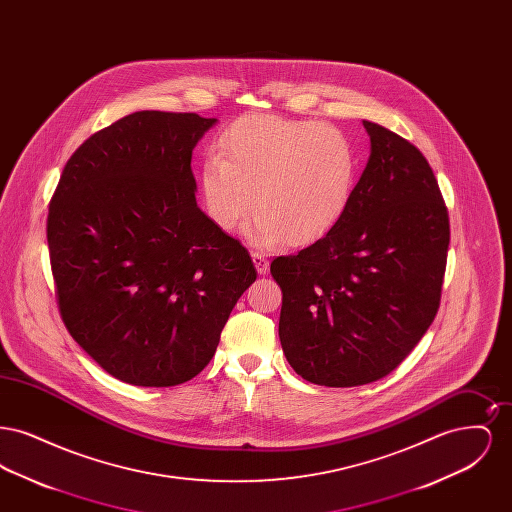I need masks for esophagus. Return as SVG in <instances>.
I'll return each instance as SVG.
<instances>
[{
    "label": "esophagus",
    "mask_w": 512,
    "mask_h": 512,
    "mask_svg": "<svg viewBox=\"0 0 512 512\" xmlns=\"http://www.w3.org/2000/svg\"><path fill=\"white\" fill-rule=\"evenodd\" d=\"M251 257H253V263L259 274H267L268 272V259L267 255L263 251H251Z\"/></svg>",
    "instance_id": "obj_1"
}]
</instances>
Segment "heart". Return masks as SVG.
<instances>
[{"label": "heart", "instance_id": "heart-1", "mask_svg": "<svg viewBox=\"0 0 512 512\" xmlns=\"http://www.w3.org/2000/svg\"><path fill=\"white\" fill-rule=\"evenodd\" d=\"M215 149L199 172L207 215L232 232L255 205L251 238L259 244L317 242L343 219L355 192L357 151L330 124L247 115L220 134Z\"/></svg>", "mask_w": 512, "mask_h": 512}]
</instances>
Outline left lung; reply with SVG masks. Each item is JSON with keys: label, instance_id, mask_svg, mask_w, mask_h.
Here are the masks:
<instances>
[{"label": "left lung", "instance_id": "1", "mask_svg": "<svg viewBox=\"0 0 512 512\" xmlns=\"http://www.w3.org/2000/svg\"><path fill=\"white\" fill-rule=\"evenodd\" d=\"M370 157L343 219L315 244L276 257L278 334L307 382L353 388L388 376L438 313L449 215L426 157L363 121Z\"/></svg>", "mask_w": 512, "mask_h": 512}]
</instances>
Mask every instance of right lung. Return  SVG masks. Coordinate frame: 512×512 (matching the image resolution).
<instances>
[{"mask_svg": "<svg viewBox=\"0 0 512 512\" xmlns=\"http://www.w3.org/2000/svg\"><path fill=\"white\" fill-rule=\"evenodd\" d=\"M217 122L138 111L67 161L48 213L55 297L74 341L132 386L197 376L257 270L195 201L192 151Z\"/></svg>", "mask_w": 512, "mask_h": 512, "instance_id": "right-lung-1", "label": "right lung"}]
</instances>
